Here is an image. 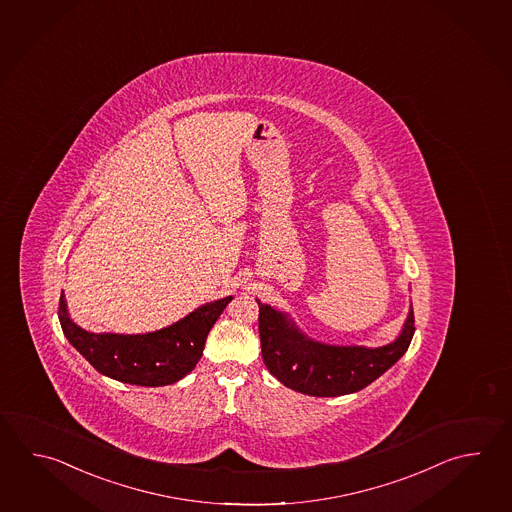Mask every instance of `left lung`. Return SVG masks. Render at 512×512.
Returning <instances> with one entry per match:
<instances>
[{
    "label": "left lung",
    "instance_id": "1",
    "mask_svg": "<svg viewBox=\"0 0 512 512\" xmlns=\"http://www.w3.org/2000/svg\"><path fill=\"white\" fill-rule=\"evenodd\" d=\"M259 303L262 361L282 385L306 396L354 394L383 376L407 352L414 335L410 303L401 334L388 345H326L304 334L288 313Z\"/></svg>",
    "mask_w": 512,
    "mask_h": 512
}]
</instances>
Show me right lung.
<instances>
[{
	"instance_id": "1",
	"label": "right lung",
	"mask_w": 512,
	"mask_h": 512,
	"mask_svg": "<svg viewBox=\"0 0 512 512\" xmlns=\"http://www.w3.org/2000/svg\"><path fill=\"white\" fill-rule=\"evenodd\" d=\"M231 295L202 304L184 319L147 334H94L69 317L60 295L58 317L67 341L102 376L138 386L173 385L188 376L202 357L211 326L230 304Z\"/></svg>"
}]
</instances>
